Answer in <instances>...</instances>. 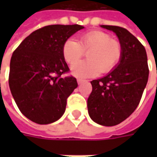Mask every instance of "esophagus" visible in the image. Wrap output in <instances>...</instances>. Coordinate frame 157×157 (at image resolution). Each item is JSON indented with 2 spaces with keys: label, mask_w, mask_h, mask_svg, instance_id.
<instances>
[{
  "label": "esophagus",
  "mask_w": 157,
  "mask_h": 157,
  "mask_svg": "<svg viewBox=\"0 0 157 157\" xmlns=\"http://www.w3.org/2000/svg\"><path fill=\"white\" fill-rule=\"evenodd\" d=\"M77 81H78V85H80V84H82V83L86 82V80H85V79H81V78H78V79H77Z\"/></svg>",
  "instance_id": "1"
}]
</instances>
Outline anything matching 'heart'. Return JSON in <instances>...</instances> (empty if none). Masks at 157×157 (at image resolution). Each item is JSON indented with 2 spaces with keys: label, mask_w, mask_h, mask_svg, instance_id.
I'll list each match as a JSON object with an SVG mask.
<instances>
[{
  "label": "heart",
  "mask_w": 157,
  "mask_h": 157,
  "mask_svg": "<svg viewBox=\"0 0 157 157\" xmlns=\"http://www.w3.org/2000/svg\"><path fill=\"white\" fill-rule=\"evenodd\" d=\"M88 52L86 62L76 63ZM62 54L64 61L71 67V74L77 78H92L102 71L107 73L114 69L121 59L122 47L121 43L112 39L109 34L94 30L85 33L78 42L69 38L63 43Z\"/></svg>",
  "instance_id": "b5f03b06"
}]
</instances>
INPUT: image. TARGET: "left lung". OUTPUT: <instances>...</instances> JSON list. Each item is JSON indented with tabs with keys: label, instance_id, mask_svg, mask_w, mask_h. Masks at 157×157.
<instances>
[{
	"label": "left lung",
	"instance_id": "1",
	"mask_svg": "<svg viewBox=\"0 0 157 157\" xmlns=\"http://www.w3.org/2000/svg\"><path fill=\"white\" fill-rule=\"evenodd\" d=\"M116 34L122 47L121 59L111 72L91 81L88 113L94 122L112 127L133 113L142 99L148 78V57L144 46L128 30L101 25Z\"/></svg>",
	"mask_w": 157,
	"mask_h": 157
}]
</instances>
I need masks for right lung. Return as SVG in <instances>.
I'll use <instances>...</instances> for the list:
<instances>
[{
	"label": "right lung",
	"instance_id": "obj_1",
	"mask_svg": "<svg viewBox=\"0 0 157 157\" xmlns=\"http://www.w3.org/2000/svg\"><path fill=\"white\" fill-rule=\"evenodd\" d=\"M81 25H48L35 30L18 46L10 60L9 84L21 113L37 124L57 121L67 98L78 86L62 54L63 43Z\"/></svg>",
	"mask_w": 157,
	"mask_h": 157
}]
</instances>
